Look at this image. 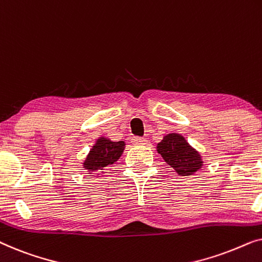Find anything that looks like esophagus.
I'll return each instance as SVG.
<instances>
[{"instance_id":"obj_1","label":"esophagus","mask_w":262,"mask_h":262,"mask_svg":"<svg viewBox=\"0 0 262 262\" xmlns=\"http://www.w3.org/2000/svg\"><path fill=\"white\" fill-rule=\"evenodd\" d=\"M146 143H148V141H146V139H144V138H142V137H134V138H132V144H135V145H145Z\"/></svg>"}]
</instances>
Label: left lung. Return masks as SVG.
I'll list each match as a JSON object with an SVG mask.
<instances>
[{
	"instance_id": "8db88e82",
	"label": "left lung",
	"mask_w": 262,
	"mask_h": 262,
	"mask_svg": "<svg viewBox=\"0 0 262 262\" xmlns=\"http://www.w3.org/2000/svg\"><path fill=\"white\" fill-rule=\"evenodd\" d=\"M157 152L162 156L168 166L179 175H193L203 167L204 161L198 150H195L180 134H168L157 143Z\"/></svg>"
}]
</instances>
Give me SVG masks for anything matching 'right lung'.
<instances>
[{
    "label": "right lung",
    "mask_w": 262,
    "mask_h": 262,
    "mask_svg": "<svg viewBox=\"0 0 262 262\" xmlns=\"http://www.w3.org/2000/svg\"><path fill=\"white\" fill-rule=\"evenodd\" d=\"M125 142H113L107 137H99L95 141V144L89 150L82 167L88 171V174L103 173L106 167L112 166L120 159L121 154L124 152ZM99 175V174H96Z\"/></svg>",
    "instance_id": "right-lung-1"
}]
</instances>
